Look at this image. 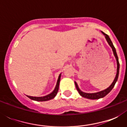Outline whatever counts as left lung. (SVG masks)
<instances>
[{"label": "left lung", "instance_id": "1", "mask_svg": "<svg viewBox=\"0 0 127 127\" xmlns=\"http://www.w3.org/2000/svg\"><path fill=\"white\" fill-rule=\"evenodd\" d=\"M103 35L105 36V39H106V41H107L108 44L109 45L111 49H112L113 53V55H114L117 61V74L116 76H115V78L114 80L113 81V82L111 83V84L107 88L103 90L100 91V92H95V93H86L80 90V89L79 88V87L78 86L77 83L74 82V83H75L76 85V88L77 89V91L78 92V93L80 94V95H81V96L84 97L85 98L87 99H97L99 98H102L103 97H105L106 95L107 94H108L110 92L111 90L113 88V87H114L115 84L117 81V79H118V76H119V59L118 57H117V52L116 50H115V48L113 45L112 41H111V39L109 38V37L107 35V34H105V33H103V32H101Z\"/></svg>", "mask_w": 127, "mask_h": 127}]
</instances>
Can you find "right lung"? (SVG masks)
I'll return each mask as SVG.
<instances>
[{
	"label": "right lung",
	"instance_id": "obj_1",
	"mask_svg": "<svg viewBox=\"0 0 127 127\" xmlns=\"http://www.w3.org/2000/svg\"><path fill=\"white\" fill-rule=\"evenodd\" d=\"M61 74H60L59 76V78H58L57 82V84H56V86L54 89V90L52 92L51 94L47 95L43 97H33V96H30V95H27L28 97L29 98L32 99V100L34 101H45L50 100V99H53L56 96V95L57 94L58 90H59V83L60 80H61Z\"/></svg>",
	"mask_w": 127,
	"mask_h": 127
}]
</instances>
